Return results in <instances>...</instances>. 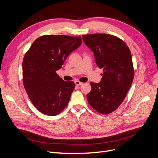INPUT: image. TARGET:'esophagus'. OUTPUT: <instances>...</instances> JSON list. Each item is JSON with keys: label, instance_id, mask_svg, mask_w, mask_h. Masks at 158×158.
I'll return each instance as SVG.
<instances>
[{"label": "esophagus", "instance_id": "1", "mask_svg": "<svg viewBox=\"0 0 158 158\" xmlns=\"http://www.w3.org/2000/svg\"><path fill=\"white\" fill-rule=\"evenodd\" d=\"M74 83H75V84H76V85H82V84H83L82 82H80V81H78V80H76V81H75Z\"/></svg>", "mask_w": 158, "mask_h": 158}]
</instances>
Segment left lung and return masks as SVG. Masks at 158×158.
<instances>
[{
    "mask_svg": "<svg viewBox=\"0 0 158 158\" xmlns=\"http://www.w3.org/2000/svg\"><path fill=\"white\" fill-rule=\"evenodd\" d=\"M82 39L94 52L97 66L103 69L101 82L90 83L88 102L98 112L109 114L122 103L132 85L135 70L131 51L120 38L106 33L83 35Z\"/></svg>",
    "mask_w": 158,
    "mask_h": 158,
    "instance_id": "left-lung-1",
    "label": "left lung"
}]
</instances>
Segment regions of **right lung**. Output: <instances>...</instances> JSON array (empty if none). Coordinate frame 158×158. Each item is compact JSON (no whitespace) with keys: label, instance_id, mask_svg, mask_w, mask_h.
<instances>
[{"label":"right lung","instance_id":"right-lung-1","mask_svg":"<svg viewBox=\"0 0 158 158\" xmlns=\"http://www.w3.org/2000/svg\"><path fill=\"white\" fill-rule=\"evenodd\" d=\"M82 42L80 36L45 35L36 39L26 52L22 63L23 86L41 113L55 116L68 105L75 84L64 81L56 72Z\"/></svg>","mask_w":158,"mask_h":158}]
</instances>
